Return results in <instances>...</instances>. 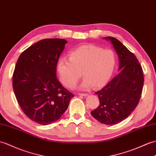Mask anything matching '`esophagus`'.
I'll return each instance as SVG.
<instances>
[{
	"label": "esophagus",
	"instance_id": "obj_1",
	"mask_svg": "<svg viewBox=\"0 0 156 156\" xmlns=\"http://www.w3.org/2000/svg\"><path fill=\"white\" fill-rule=\"evenodd\" d=\"M79 95L82 96H88V94H86V93H80L78 94Z\"/></svg>",
	"mask_w": 156,
	"mask_h": 156
}]
</instances>
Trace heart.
Wrapping results in <instances>:
<instances>
[{"label":"heart","instance_id":"obj_1","mask_svg":"<svg viewBox=\"0 0 156 156\" xmlns=\"http://www.w3.org/2000/svg\"><path fill=\"white\" fill-rule=\"evenodd\" d=\"M115 65V57L111 50H104L94 45H84L72 51L69 58H61L57 71L61 82L72 88L81 73L84 77L80 88L87 89L104 86L110 80Z\"/></svg>","mask_w":156,"mask_h":156}]
</instances>
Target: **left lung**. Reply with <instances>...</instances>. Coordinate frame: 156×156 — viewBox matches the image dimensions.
<instances>
[{
    "instance_id": "8db88e82",
    "label": "left lung",
    "mask_w": 156,
    "mask_h": 156,
    "mask_svg": "<svg viewBox=\"0 0 156 156\" xmlns=\"http://www.w3.org/2000/svg\"><path fill=\"white\" fill-rule=\"evenodd\" d=\"M110 41L118 56L119 73L104 88L96 92L100 106L91 112L99 122L113 125L127 118L138 104L144 86L141 65L134 54L114 37Z\"/></svg>"
}]
</instances>
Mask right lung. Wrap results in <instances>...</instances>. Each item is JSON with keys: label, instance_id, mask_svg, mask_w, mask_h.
<instances>
[{"label": "right lung", "instance_id": "right-lung-1", "mask_svg": "<svg viewBox=\"0 0 156 156\" xmlns=\"http://www.w3.org/2000/svg\"><path fill=\"white\" fill-rule=\"evenodd\" d=\"M67 41L44 39L25 50L18 59L12 77L14 94L31 120L48 125L60 119L74 95L56 78V64Z\"/></svg>", "mask_w": 156, "mask_h": 156}]
</instances>
